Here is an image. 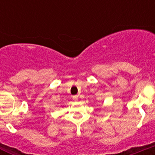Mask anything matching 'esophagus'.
<instances>
[{
    "instance_id": "1",
    "label": "esophagus",
    "mask_w": 155,
    "mask_h": 155,
    "mask_svg": "<svg viewBox=\"0 0 155 155\" xmlns=\"http://www.w3.org/2000/svg\"><path fill=\"white\" fill-rule=\"evenodd\" d=\"M72 98H73L74 101H78V95H74V96L72 97Z\"/></svg>"
}]
</instances>
